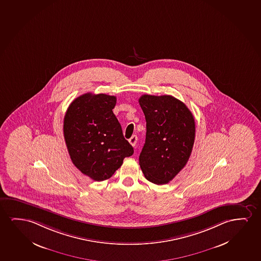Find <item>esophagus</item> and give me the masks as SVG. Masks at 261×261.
I'll return each instance as SVG.
<instances>
[{"mask_svg":"<svg viewBox=\"0 0 261 261\" xmlns=\"http://www.w3.org/2000/svg\"><path fill=\"white\" fill-rule=\"evenodd\" d=\"M137 140H138V137H137L136 135H133V136L128 140V142L130 143L132 146L135 147V145H136L137 143Z\"/></svg>","mask_w":261,"mask_h":261,"instance_id":"obj_1","label":"esophagus"}]
</instances>
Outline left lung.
Segmentation results:
<instances>
[{
    "mask_svg": "<svg viewBox=\"0 0 261 261\" xmlns=\"http://www.w3.org/2000/svg\"><path fill=\"white\" fill-rule=\"evenodd\" d=\"M147 121L140 168L147 180L168 184L187 164L195 140V121L185 103L172 96L139 99Z\"/></svg>",
    "mask_w": 261,
    "mask_h": 261,
    "instance_id": "obj_1",
    "label": "left lung"
}]
</instances>
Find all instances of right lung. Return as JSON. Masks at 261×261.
<instances>
[{"instance_id":"add662e5","label":"right lung","mask_w":261,"mask_h":261,"mask_svg":"<svg viewBox=\"0 0 261 261\" xmlns=\"http://www.w3.org/2000/svg\"><path fill=\"white\" fill-rule=\"evenodd\" d=\"M116 96L86 93L72 101L63 121V134L70 159L92 180H107L133 155L113 109Z\"/></svg>"}]
</instances>
